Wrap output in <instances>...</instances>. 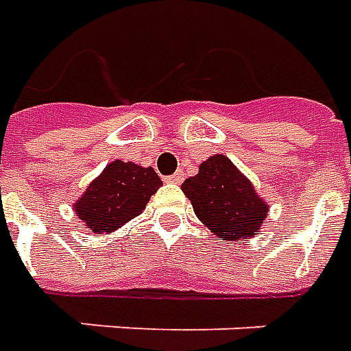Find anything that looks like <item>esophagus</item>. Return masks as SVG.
Here are the masks:
<instances>
[{"label": "esophagus", "mask_w": 351, "mask_h": 351, "mask_svg": "<svg viewBox=\"0 0 351 351\" xmlns=\"http://www.w3.org/2000/svg\"><path fill=\"white\" fill-rule=\"evenodd\" d=\"M183 180H185V171H183V170L176 171L173 176L166 178V181H168V183H183Z\"/></svg>", "instance_id": "esophagus-1"}]
</instances>
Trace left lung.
<instances>
[{
  "instance_id": "obj_1",
  "label": "left lung",
  "mask_w": 351,
  "mask_h": 351,
  "mask_svg": "<svg viewBox=\"0 0 351 351\" xmlns=\"http://www.w3.org/2000/svg\"><path fill=\"white\" fill-rule=\"evenodd\" d=\"M198 219L228 242L247 240L265 223L268 204L261 200L227 156H210L196 176L181 185Z\"/></svg>"
}]
</instances>
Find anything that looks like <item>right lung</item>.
I'll return each instance as SVG.
<instances>
[{"instance_id":"obj_1","label":"right lung","mask_w":351,"mask_h":351,"mask_svg":"<svg viewBox=\"0 0 351 351\" xmlns=\"http://www.w3.org/2000/svg\"><path fill=\"white\" fill-rule=\"evenodd\" d=\"M160 185L162 180L153 168L115 160L92 181L73 208L90 232L104 234L140 215Z\"/></svg>"}]
</instances>
